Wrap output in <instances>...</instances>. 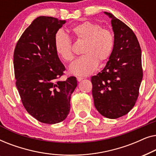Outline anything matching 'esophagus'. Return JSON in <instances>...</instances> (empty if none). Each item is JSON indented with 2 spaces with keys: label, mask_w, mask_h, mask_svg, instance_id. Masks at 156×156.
Wrapping results in <instances>:
<instances>
[{
  "label": "esophagus",
  "mask_w": 156,
  "mask_h": 156,
  "mask_svg": "<svg viewBox=\"0 0 156 156\" xmlns=\"http://www.w3.org/2000/svg\"><path fill=\"white\" fill-rule=\"evenodd\" d=\"M83 77H80V76H77V77H76V80H77V81L78 82H81V81L82 80H83Z\"/></svg>",
  "instance_id": "esophagus-1"
}]
</instances>
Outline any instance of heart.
Segmentation results:
<instances>
[{"mask_svg": "<svg viewBox=\"0 0 156 156\" xmlns=\"http://www.w3.org/2000/svg\"><path fill=\"white\" fill-rule=\"evenodd\" d=\"M74 38L84 40L82 56L72 64L69 72L79 76L90 74L100 64L106 62L112 55L115 45V39L109 30L102 28L99 23L84 20L77 23L70 29ZM55 49L57 55L67 62L73 60L72 40L62 31H58L55 35Z\"/></svg>", "mask_w": 156, "mask_h": 156, "instance_id": "b5f03b06", "label": "heart"}]
</instances>
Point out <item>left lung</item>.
Segmentation results:
<instances>
[{"instance_id": "8db88e82", "label": "left lung", "mask_w": 156, "mask_h": 156, "mask_svg": "<svg viewBox=\"0 0 156 156\" xmlns=\"http://www.w3.org/2000/svg\"><path fill=\"white\" fill-rule=\"evenodd\" d=\"M115 45L101 72L91 76L94 106L102 116L117 119L127 114L137 101L143 78L141 50L130 27L110 12Z\"/></svg>"}]
</instances>
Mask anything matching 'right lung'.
I'll return each mask as SVG.
<instances>
[{
	"instance_id": "right-lung-1",
	"label": "right lung",
	"mask_w": 156,
	"mask_h": 156,
	"mask_svg": "<svg viewBox=\"0 0 156 156\" xmlns=\"http://www.w3.org/2000/svg\"><path fill=\"white\" fill-rule=\"evenodd\" d=\"M66 23L40 16L27 27L13 54L16 85L27 112L40 122L59 123L70 110L71 95L77 86L75 76L59 79L65 67L55 49V35Z\"/></svg>"
}]
</instances>
